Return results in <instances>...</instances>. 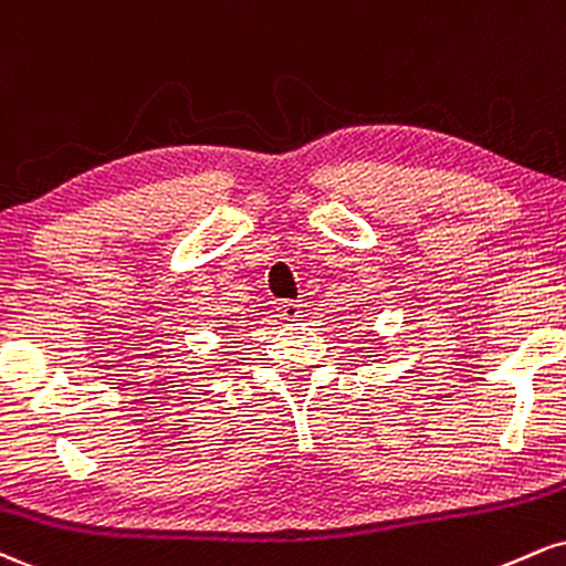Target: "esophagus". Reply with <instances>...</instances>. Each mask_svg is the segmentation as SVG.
Returning <instances> with one entry per match:
<instances>
[{"label":"esophagus","mask_w":566,"mask_h":566,"mask_svg":"<svg viewBox=\"0 0 566 566\" xmlns=\"http://www.w3.org/2000/svg\"><path fill=\"white\" fill-rule=\"evenodd\" d=\"M276 316L282 318V322H297V318L303 316L301 303H295V301H279V303H276Z\"/></svg>","instance_id":"34e87169"}]
</instances>
